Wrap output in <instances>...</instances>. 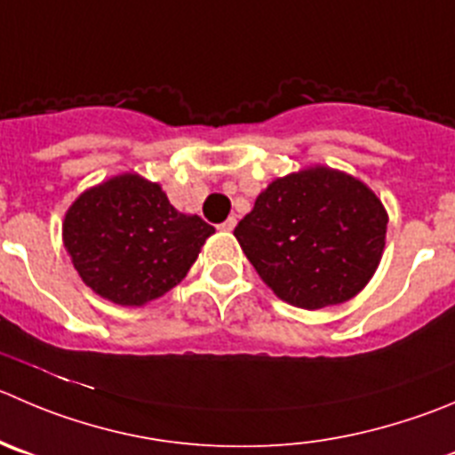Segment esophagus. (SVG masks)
I'll return each mask as SVG.
<instances>
[{"mask_svg": "<svg viewBox=\"0 0 455 455\" xmlns=\"http://www.w3.org/2000/svg\"><path fill=\"white\" fill-rule=\"evenodd\" d=\"M235 225H236V219H235V216H230V219L223 220V223L219 225V230H223V232H232V230H235Z\"/></svg>", "mask_w": 455, "mask_h": 455, "instance_id": "obj_1", "label": "esophagus"}]
</instances>
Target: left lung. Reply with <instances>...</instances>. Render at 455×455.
Listing matches in <instances>:
<instances>
[{
    "label": "left lung",
    "mask_w": 455,
    "mask_h": 455,
    "mask_svg": "<svg viewBox=\"0 0 455 455\" xmlns=\"http://www.w3.org/2000/svg\"><path fill=\"white\" fill-rule=\"evenodd\" d=\"M387 223L382 201L362 180L313 167L267 185L235 236L276 297L317 310L369 283Z\"/></svg>",
    "instance_id": "left-lung-1"
}]
</instances>
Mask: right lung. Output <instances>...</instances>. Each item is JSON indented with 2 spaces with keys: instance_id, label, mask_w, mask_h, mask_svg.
I'll return each instance as SVG.
<instances>
[{
  "instance_id": "1",
  "label": "right lung",
  "mask_w": 455,
  "mask_h": 455,
  "mask_svg": "<svg viewBox=\"0 0 455 455\" xmlns=\"http://www.w3.org/2000/svg\"><path fill=\"white\" fill-rule=\"evenodd\" d=\"M64 248L93 292L120 306L158 299L183 281L214 228L180 214L160 185L123 174L68 207Z\"/></svg>"
}]
</instances>
